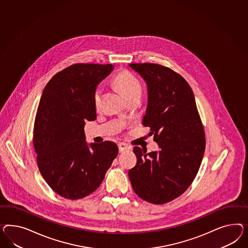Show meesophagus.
<instances>
[{
	"label": "esophagus",
	"instance_id": "obj_1",
	"mask_svg": "<svg viewBox=\"0 0 248 248\" xmlns=\"http://www.w3.org/2000/svg\"><path fill=\"white\" fill-rule=\"evenodd\" d=\"M118 148H119V152L120 153H124L125 151H129L131 150V146H129L126 143H124V142H121L118 144Z\"/></svg>",
	"mask_w": 248,
	"mask_h": 248
}]
</instances>
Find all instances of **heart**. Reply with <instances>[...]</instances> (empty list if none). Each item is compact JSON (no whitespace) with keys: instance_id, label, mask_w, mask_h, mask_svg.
<instances>
[{"instance_id":"1","label":"heart","mask_w":248,"mask_h":248,"mask_svg":"<svg viewBox=\"0 0 248 248\" xmlns=\"http://www.w3.org/2000/svg\"><path fill=\"white\" fill-rule=\"evenodd\" d=\"M112 84L116 87L126 99H130L135 95H140L141 92V85L140 81L126 69H120L114 74L112 78ZM102 89L100 87L94 88L93 92V103L96 109L100 107L102 100Z\"/></svg>"}]
</instances>
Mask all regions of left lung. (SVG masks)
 <instances>
[{
    "label": "left lung",
    "instance_id": "left-lung-1",
    "mask_svg": "<svg viewBox=\"0 0 248 248\" xmlns=\"http://www.w3.org/2000/svg\"><path fill=\"white\" fill-rule=\"evenodd\" d=\"M148 87L142 125L159 152L135 146L136 165L128 172L134 192L143 201L165 204L183 194L199 171L206 138L194 94L181 75L154 63H134Z\"/></svg>",
    "mask_w": 248,
    "mask_h": 248
}]
</instances>
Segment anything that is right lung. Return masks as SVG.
<instances>
[{
  "label": "right lung",
  "mask_w": 248,
  "mask_h": 248,
  "mask_svg": "<svg viewBox=\"0 0 248 248\" xmlns=\"http://www.w3.org/2000/svg\"><path fill=\"white\" fill-rule=\"evenodd\" d=\"M111 64L77 63L52 77L44 88L34 122L33 144L40 174L57 194L79 200L100 186L118 154L113 141H85L86 121L96 118L94 88Z\"/></svg>",
  "instance_id": "add662e5"
}]
</instances>
